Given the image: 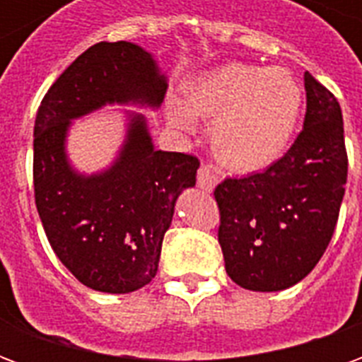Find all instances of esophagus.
Here are the masks:
<instances>
[{
    "label": "esophagus",
    "instance_id": "34e87169",
    "mask_svg": "<svg viewBox=\"0 0 362 362\" xmlns=\"http://www.w3.org/2000/svg\"><path fill=\"white\" fill-rule=\"evenodd\" d=\"M217 182H219V176L213 173L209 166H202L197 170V186L205 192H211L217 186Z\"/></svg>",
    "mask_w": 362,
    "mask_h": 362
}]
</instances>
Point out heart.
<instances>
[{
	"label": "heart",
	"mask_w": 362,
	"mask_h": 362,
	"mask_svg": "<svg viewBox=\"0 0 362 362\" xmlns=\"http://www.w3.org/2000/svg\"><path fill=\"white\" fill-rule=\"evenodd\" d=\"M303 93L281 69L227 64L192 81L180 104H168V124L189 132L192 118L213 119L211 145L223 165L259 170L283 155L296 127Z\"/></svg>",
	"instance_id": "heart-1"
}]
</instances>
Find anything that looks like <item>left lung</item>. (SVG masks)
<instances>
[{"label": "left lung", "instance_id": "8db88e82", "mask_svg": "<svg viewBox=\"0 0 362 362\" xmlns=\"http://www.w3.org/2000/svg\"><path fill=\"white\" fill-rule=\"evenodd\" d=\"M304 127L291 149L262 173L215 188L225 269L248 291H283L303 281L334 236L347 149L339 103L304 74Z\"/></svg>", "mask_w": 362, "mask_h": 362}]
</instances>
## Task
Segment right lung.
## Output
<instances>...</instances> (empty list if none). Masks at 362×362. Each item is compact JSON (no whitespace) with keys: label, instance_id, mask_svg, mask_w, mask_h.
Segmentation results:
<instances>
[{"label":"right lung","instance_id":"add662e5","mask_svg":"<svg viewBox=\"0 0 362 362\" xmlns=\"http://www.w3.org/2000/svg\"><path fill=\"white\" fill-rule=\"evenodd\" d=\"M149 52L132 42H98L59 75L35 122V202L59 262L89 288L132 293L157 275L160 246L182 189L196 186L194 155L157 151L141 114L129 116L116 163L85 176L67 163L71 119L104 104L157 108L166 93Z\"/></svg>","mask_w":362,"mask_h":362}]
</instances>
